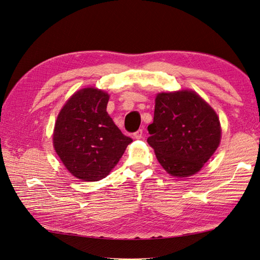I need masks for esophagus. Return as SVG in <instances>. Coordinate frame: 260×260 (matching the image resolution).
Segmentation results:
<instances>
[{
  "mask_svg": "<svg viewBox=\"0 0 260 260\" xmlns=\"http://www.w3.org/2000/svg\"><path fill=\"white\" fill-rule=\"evenodd\" d=\"M142 136H143V131L140 128V129H138L137 132H135L134 133V138H136V139H141L142 138Z\"/></svg>",
  "mask_w": 260,
  "mask_h": 260,
  "instance_id": "esophagus-1",
  "label": "esophagus"
}]
</instances>
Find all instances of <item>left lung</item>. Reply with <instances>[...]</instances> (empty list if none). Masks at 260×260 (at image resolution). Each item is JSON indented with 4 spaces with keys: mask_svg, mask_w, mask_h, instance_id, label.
Masks as SVG:
<instances>
[{
    "mask_svg": "<svg viewBox=\"0 0 260 260\" xmlns=\"http://www.w3.org/2000/svg\"><path fill=\"white\" fill-rule=\"evenodd\" d=\"M148 143L169 175L193 176L213 155L220 142L216 112L190 90L158 93Z\"/></svg>",
    "mask_w": 260,
    "mask_h": 260,
    "instance_id": "8db88e82",
    "label": "left lung"
}]
</instances>
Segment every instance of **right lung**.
<instances>
[{"label":"right lung","mask_w":260,"mask_h":260,"mask_svg":"<svg viewBox=\"0 0 260 260\" xmlns=\"http://www.w3.org/2000/svg\"><path fill=\"white\" fill-rule=\"evenodd\" d=\"M109 95L95 88L77 91L54 125L53 147L71 174L82 181L107 177L133 141L106 111Z\"/></svg>","instance_id":"1"}]
</instances>
